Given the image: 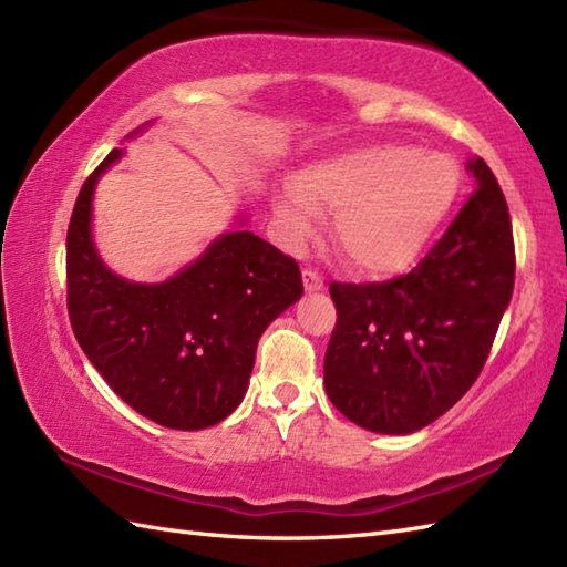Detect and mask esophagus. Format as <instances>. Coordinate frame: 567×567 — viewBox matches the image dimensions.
Wrapping results in <instances>:
<instances>
[{
  "label": "esophagus",
  "mask_w": 567,
  "mask_h": 567,
  "mask_svg": "<svg viewBox=\"0 0 567 567\" xmlns=\"http://www.w3.org/2000/svg\"><path fill=\"white\" fill-rule=\"evenodd\" d=\"M302 280H305V290L307 292H319L323 290V280L317 270H302Z\"/></svg>",
  "instance_id": "1"
}]
</instances>
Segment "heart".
<instances>
[{
	"label": "heart",
	"instance_id": "b5f03b06",
	"mask_svg": "<svg viewBox=\"0 0 567 567\" xmlns=\"http://www.w3.org/2000/svg\"><path fill=\"white\" fill-rule=\"evenodd\" d=\"M461 167L433 151L372 143L309 163L275 199L295 231H309L315 214H336L333 238L360 275L390 277L412 268L449 216Z\"/></svg>",
	"mask_w": 567,
	"mask_h": 567
}]
</instances>
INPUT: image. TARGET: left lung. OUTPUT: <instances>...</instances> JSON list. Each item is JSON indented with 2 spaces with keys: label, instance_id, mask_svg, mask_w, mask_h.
I'll return each instance as SVG.
<instances>
[{
  "label": "left lung",
  "instance_id": "left-lung-1",
  "mask_svg": "<svg viewBox=\"0 0 567 567\" xmlns=\"http://www.w3.org/2000/svg\"><path fill=\"white\" fill-rule=\"evenodd\" d=\"M475 192L412 272L390 282H331L339 321L323 384L353 424L404 436L473 388L514 290L509 207L483 158Z\"/></svg>",
  "mask_w": 567,
  "mask_h": 567
}]
</instances>
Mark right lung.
<instances>
[{"mask_svg": "<svg viewBox=\"0 0 567 567\" xmlns=\"http://www.w3.org/2000/svg\"><path fill=\"white\" fill-rule=\"evenodd\" d=\"M122 155L124 148L106 155L72 209V331L106 384L141 416L177 431L207 429L244 400L260 336L305 295L302 272L268 240L246 231L244 214L236 228L163 282L112 272L92 238V199L100 177Z\"/></svg>", "mask_w": 567, "mask_h": 567, "instance_id": "obj_1", "label": "right lung"}]
</instances>
